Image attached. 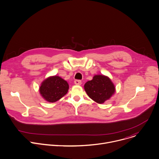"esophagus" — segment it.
Instances as JSON below:
<instances>
[{
	"label": "esophagus",
	"instance_id": "34e87169",
	"mask_svg": "<svg viewBox=\"0 0 159 159\" xmlns=\"http://www.w3.org/2000/svg\"><path fill=\"white\" fill-rule=\"evenodd\" d=\"M75 84L76 85H81V81L80 80H75Z\"/></svg>",
	"mask_w": 159,
	"mask_h": 159
}]
</instances>
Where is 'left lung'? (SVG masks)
<instances>
[{
	"label": "left lung",
	"mask_w": 159,
	"mask_h": 159,
	"mask_svg": "<svg viewBox=\"0 0 159 159\" xmlns=\"http://www.w3.org/2000/svg\"><path fill=\"white\" fill-rule=\"evenodd\" d=\"M84 88L89 97L100 104L109 100L116 92L111 80L103 75H95L92 80L84 84Z\"/></svg>",
	"instance_id": "1"
}]
</instances>
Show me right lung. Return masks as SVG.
<instances>
[{
	"instance_id": "obj_1",
	"label": "right lung",
	"mask_w": 159,
	"mask_h": 159,
	"mask_svg": "<svg viewBox=\"0 0 159 159\" xmlns=\"http://www.w3.org/2000/svg\"><path fill=\"white\" fill-rule=\"evenodd\" d=\"M67 82L58 76H52L45 79L39 88L41 96L48 102H56L68 92Z\"/></svg>"
}]
</instances>
